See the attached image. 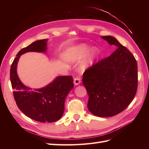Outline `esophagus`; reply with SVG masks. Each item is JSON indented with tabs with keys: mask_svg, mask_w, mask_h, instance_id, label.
<instances>
[{
	"mask_svg": "<svg viewBox=\"0 0 149 149\" xmlns=\"http://www.w3.org/2000/svg\"><path fill=\"white\" fill-rule=\"evenodd\" d=\"M74 83L75 85H78L81 83V79L79 77L75 78L74 79Z\"/></svg>",
	"mask_w": 149,
	"mask_h": 149,
	"instance_id": "esophagus-1",
	"label": "esophagus"
}]
</instances>
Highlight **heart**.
Returning a JSON list of instances; mask_svg holds the SVG:
<instances>
[{
    "label": "heart",
    "mask_w": 149,
    "mask_h": 149,
    "mask_svg": "<svg viewBox=\"0 0 149 149\" xmlns=\"http://www.w3.org/2000/svg\"><path fill=\"white\" fill-rule=\"evenodd\" d=\"M90 50V46L86 44H79V45L72 47L66 50V57L67 60L70 62H78L84 58ZM97 56V51L93 50L91 52L90 58L87 61L84 62L81 66L82 70L86 69Z\"/></svg>",
    "instance_id": "b5f03b06"
}]
</instances>
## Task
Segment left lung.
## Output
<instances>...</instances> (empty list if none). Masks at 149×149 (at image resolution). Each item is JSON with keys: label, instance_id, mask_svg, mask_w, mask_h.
Segmentation results:
<instances>
[{"label": "left lung", "instance_id": "left-lung-1", "mask_svg": "<svg viewBox=\"0 0 149 149\" xmlns=\"http://www.w3.org/2000/svg\"><path fill=\"white\" fill-rule=\"evenodd\" d=\"M101 38L116 49L84 72L83 84L89 96L90 111L97 116L110 117L123 111L134 99L138 66L132 53L115 38Z\"/></svg>", "mask_w": 149, "mask_h": 149}]
</instances>
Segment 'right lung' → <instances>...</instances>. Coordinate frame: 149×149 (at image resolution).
<instances>
[{
  "label": "right lung",
  "instance_id": "add662e5",
  "mask_svg": "<svg viewBox=\"0 0 149 149\" xmlns=\"http://www.w3.org/2000/svg\"><path fill=\"white\" fill-rule=\"evenodd\" d=\"M47 42V39L37 40L21 49L10 69V80L18 107L27 116L40 122H53L61 118L66 97L74 88L71 75L58 76L46 86L34 90L25 86L19 79L17 68L20 56L28 52H46Z\"/></svg>",
  "mask_w": 149,
  "mask_h": 149
}]
</instances>
